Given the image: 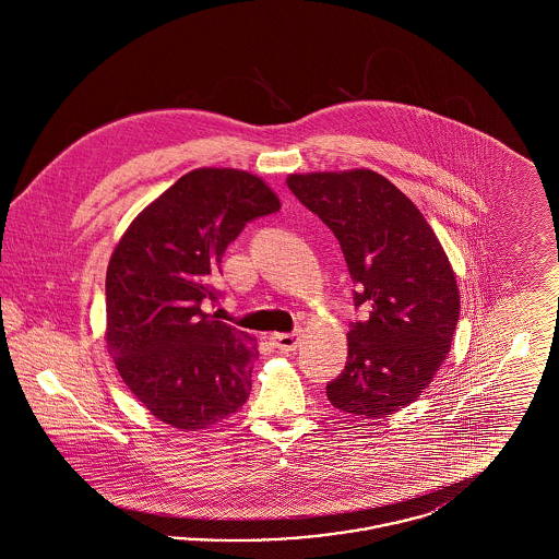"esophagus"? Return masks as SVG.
I'll return each instance as SVG.
<instances>
[{
  "mask_svg": "<svg viewBox=\"0 0 559 559\" xmlns=\"http://www.w3.org/2000/svg\"><path fill=\"white\" fill-rule=\"evenodd\" d=\"M272 342L281 352H295L299 346V333H274Z\"/></svg>",
  "mask_w": 559,
  "mask_h": 559,
  "instance_id": "1",
  "label": "esophagus"
}]
</instances>
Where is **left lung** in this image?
I'll return each instance as SVG.
<instances>
[{"label":"left lung","mask_w":559,"mask_h":559,"mask_svg":"<svg viewBox=\"0 0 559 559\" xmlns=\"http://www.w3.org/2000/svg\"><path fill=\"white\" fill-rule=\"evenodd\" d=\"M287 187L333 230L356 285L346 369L326 383L331 404L356 417L408 406L451 349L459 289L424 213L371 169L292 174Z\"/></svg>","instance_id":"1"}]
</instances>
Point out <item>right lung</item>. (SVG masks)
<instances>
[{"label": "right lung", "mask_w": 559, "mask_h": 559, "mask_svg": "<svg viewBox=\"0 0 559 559\" xmlns=\"http://www.w3.org/2000/svg\"><path fill=\"white\" fill-rule=\"evenodd\" d=\"M281 201L249 171H188L140 213L107 267V347L123 383L159 421L197 431L251 392L255 340L201 310L222 255Z\"/></svg>", "instance_id": "1"}]
</instances>
